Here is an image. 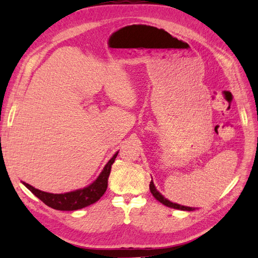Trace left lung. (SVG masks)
Masks as SVG:
<instances>
[{"mask_svg": "<svg viewBox=\"0 0 258 258\" xmlns=\"http://www.w3.org/2000/svg\"><path fill=\"white\" fill-rule=\"evenodd\" d=\"M150 191L151 194H152L154 196V198L159 201L160 203H162L163 205L168 206V207H171V208H175V209H180V210H186V211H191V210H195L194 207H187V206H183V205H180V204H177V203H173L171 201H169L168 199H165L164 197L156 189L155 185H154V182L153 180H151L150 182Z\"/></svg>", "mask_w": 258, "mask_h": 258, "instance_id": "8db88e82", "label": "left lung"}]
</instances>
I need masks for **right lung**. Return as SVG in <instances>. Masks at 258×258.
I'll return each mask as SVG.
<instances>
[{
  "label": "right lung",
  "mask_w": 258,
  "mask_h": 258,
  "mask_svg": "<svg viewBox=\"0 0 258 258\" xmlns=\"http://www.w3.org/2000/svg\"><path fill=\"white\" fill-rule=\"evenodd\" d=\"M117 153L118 152H116L111 157V159L106 163L103 171L101 172V174L98 176V178L94 181V182L81 189H77V190L66 192V194H51V192L41 191L26 182H23V184L30 191H32V194H34L39 200H41L45 205H48L51 208H54L57 210H63V211L81 209L83 207H86L90 204H94L95 202H97L104 195L106 189H107L108 177L111 171V165L114 162V159L116 158Z\"/></svg>",
  "instance_id": "right-lung-1"
}]
</instances>
